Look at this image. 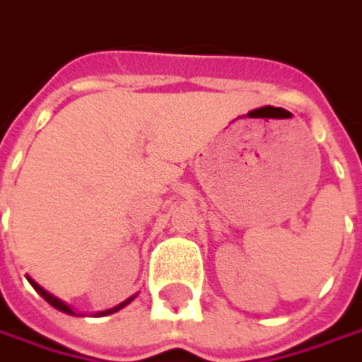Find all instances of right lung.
<instances>
[{
  "mask_svg": "<svg viewBox=\"0 0 362 362\" xmlns=\"http://www.w3.org/2000/svg\"><path fill=\"white\" fill-rule=\"evenodd\" d=\"M26 279H28V283H30V285H33V287H34V291H36V293H38V295H40V297H42V299H45V301L49 303V305H53L54 309H59V311H63V313H69V315H81V313H75L74 309L69 308V305H67L65 301H61V299H57V297H54V295H51L49 291H45V288L40 287V285H38V283H36L34 279H30L28 274H26ZM135 297H137V295H133V297H129V299H124L122 303H118V305H115V308L104 309V311H96L94 315H96V317H102V315H110V313H117L118 309L127 308V305H129V303H131V301H133Z\"/></svg>",
  "mask_w": 362,
  "mask_h": 362,
  "instance_id": "right-lung-1",
  "label": "right lung"
}]
</instances>
